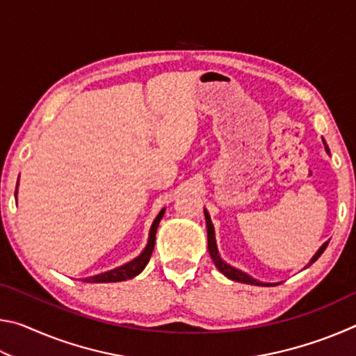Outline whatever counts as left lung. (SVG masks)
I'll use <instances>...</instances> for the list:
<instances>
[{"mask_svg": "<svg viewBox=\"0 0 356 356\" xmlns=\"http://www.w3.org/2000/svg\"><path fill=\"white\" fill-rule=\"evenodd\" d=\"M322 141H323L325 150H327V154L330 155V149H328L327 143H325L323 138H322ZM204 216H206V226H207L209 254H210V257H212V261H213V264H215V267L218 268L220 272L226 276V278L232 280V281H237V282H245V284H252V286H276V284H280V282H262V281H259V280H256V278H252V276H250L248 273H245V272H242V270H238V268H236V267H232V265H229L227 262L222 261L221 256H220L218 246H216V238H215V227H213V222H212V220H210V215H209V212H207V209H204ZM328 242H330V240H328ZM328 242H325V243L321 246V248H318V250L316 251V254L311 257L309 264L306 265L305 268H308L309 265L314 264V262L317 261V259L322 256V252H323L325 250H327Z\"/></svg>", "mask_w": 356, "mask_h": 356, "instance_id": "8db88e82", "label": "left lung"}]
</instances>
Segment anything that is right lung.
I'll use <instances>...</instances> for the list:
<instances>
[{"label": "right lung", "mask_w": 356, "mask_h": 356, "mask_svg": "<svg viewBox=\"0 0 356 356\" xmlns=\"http://www.w3.org/2000/svg\"><path fill=\"white\" fill-rule=\"evenodd\" d=\"M17 191H19V182H17V188H15V197H17ZM165 210L166 207H163L159 212V215L155 216V220L152 222V226L149 229V237H147V243H146V248H144L140 254H138L135 259H131V261L125 262L122 265H119V267L113 268V270H108V272L104 273H99V275H94V276H88V278H84V282H119V281H125V280H131L135 278L136 275H140L144 267H146L150 256H152V251H154V245H155V234H156V227L160 225V220L163 218L165 215Z\"/></svg>", "instance_id": "right-lung-1"}]
</instances>
